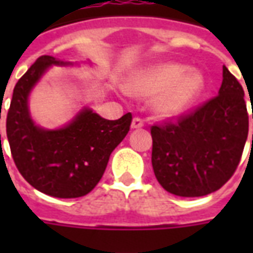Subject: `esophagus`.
I'll return each mask as SVG.
<instances>
[{
	"label": "esophagus",
	"instance_id": "34e87169",
	"mask_svg": "<svg viewBox=\"0 0 253 253\" xmlns=\"http://www.w3.org/2000/svg\"><path fill=\"white\" fill-rule=\"evenodd\" d=\"M143 127V121L139 118H134L131 122V128H141Z\"/></svg>",
	"mask_w": 253,
	"mask_h": 253
}]
</instances>
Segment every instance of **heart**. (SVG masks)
I'll list each match as a JSON object with an SVG mask.
<instances>
[{"label":"heart","instance_id":"1","mask_svg":"<svg viewBox=\"0 0 253 253\" xmlns=\"http://www.w3.org/2000/svg\"><path fill=\"white\" fill-rule=\"evenodd\" d=\"M205 86L198 70H187L186 65L164 62L143 67L132 73L125 83L127 93L150 99V107L160 118H173L188 110Z\"/></svg>","mask_w":253,"mask_h":253}]
</instances>
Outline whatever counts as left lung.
<instances>
[{"instance_id": "1", "label": "left lung", "mask_w": 253, "mask_h": 253, "mask_svg": "<svg viewBox=\"0 0 253 253\" xmlns=\"http://www.w3.org/2000/svg\"><path fill=\"white\" fill-rule=\"evenodd\" d=\"M150 132L152 165L163 188L186 198L211 194L232 177L248 137L243 86L223 66L218 96Z\"/></svg>"}]
</instances>
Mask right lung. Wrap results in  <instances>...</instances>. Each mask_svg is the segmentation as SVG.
Wrapping results in <instances>:
<instances>
[{
    "label": "right lung",
    "instance_id": "obj_1",
    "mask_svg": "<svg viewBox=\"0 0 253 253\" xmlns=\"http://www.w3.org/2000/svg\"><path fill=\"white\" fill-rule=\"evenodd\" d=\"M54 65L73 63L43 55L17 81L6 116V137L14 164L34 188L54 198H80L103 177L111 153L130 130L132 116L128 112L118 121H108L84 107L61 128L36 126L28 97Z\"/></svg>",
    "mask_w": 253,
    "mask_h": 253
}]
</instances>
